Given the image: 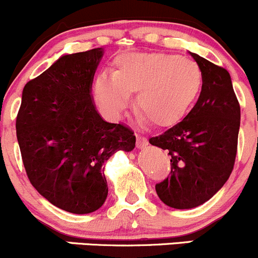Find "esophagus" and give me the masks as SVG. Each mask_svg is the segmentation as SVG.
<instances>
[{
    "mask_svg": "<svg viewBox=\"0 0 258 258\" xmlns=\"http://www.w3.org/2000/svg\"><path fill=\"white\" fill-rule=\"evenodd\" d=\"M147 145H148L147 138L143 137V136H140V135H137V142H136L137 148H145Z\"/></svg>",
    "mask_w": 258,
    "mask_h": 258,
    "instance_id": "esophagus-1",
    "label": "esophagus"
}]
</instances>
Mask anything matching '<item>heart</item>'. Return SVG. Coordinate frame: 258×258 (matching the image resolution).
<instances>
[{"label": "heart", "mask_w": 258, "mask_h": 258, "mask_svg": "<svg viewBox=\"0 0 258 258\" xmlns=\"http://www.w3.org/2000/svg\"><path fill=\"white\" fill-rule=\"evenodd\" d=\"M202 68L190 59L164 53H122L113 72H102L94 81L100 110L118 120L136 94V107L154 126L169 127L183 120L203 90Z\"/></svg>", "instance_id": "obj_1"}]
</instances>
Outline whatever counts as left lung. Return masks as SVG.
I'll list each match as a JSON object with an SVG mask.
<instances>
[{
	"label": "left lung",
	"instance_id": "left-lung-1",
	"mask_svg": "<svg viewBox=\"0 0 258 258\" xmlns=\"http://www.w3.org/2000/svg\"><path fill=\"white\" fill-rule=\"evenodd\" d=\"M190 55L204 74L199 99L183 121L150 138L172 157L169 175L156 184V191L174 209L199 207L220 190L234 169L240 130V104L229 72Z\"/></svg>",
	"mask_w": 258,
	"mask_h": 258
}]
</instances>
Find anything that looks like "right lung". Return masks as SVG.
<instances>
[{
	"label": "right lung",
	"mask_w": 258,
	"mask_h": 258,
	"mask_svg": "<svg viewBox=\"0 0 258 258\" xmlns=\"http://www.w3.org/2000/svg\"><path fill=\"white\" fill-rule=\"evenodd\" d=\"M102 48L63 55L26 84L16 120L24 169L32 185L53 205L89 214L107 197L105 162L130 152V127L106 122L97 112L91 86Z\"/></svg>",
	"instance_id": "right-lung-1"
}]
</instances>
